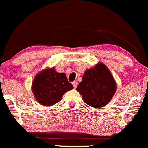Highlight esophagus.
Listing matches in <instances>:
<instances>
[{"label":"esophagus","instance_id":"1","mask_svg":"<svg viewBox=\"0 0 148 148\" xmlns=\"http://www.w3.org/2000/svg\"><path fill=\"white\" fill-rule=\"evenodd\" d=\"M72 85H73V86H74V88H76V86H77V82H76V81H73Z\"/></svg>","mask_w":148,"mask_h":148}]
</instances>
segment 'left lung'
I'll return each mask as SVG.
<instances>
[{
  "instance_id": "left-lung-1",
  "label": "left lung",
  "mask_w": 148,
  "mask_h": 148,
  "mask_svg": "<svg viewBox=\"0 0 148 148\" xmlns=\"http://www.w3.org/2000/svg\"><path fill=\"white\" fill-rule=\"evenodd\" d=\"M117 89L113 75L102 62L87 69L76 88L85 103L92 107H103L111 101Z\"/></svg>"
}]
</instances>
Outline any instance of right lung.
<instances>
[{"instance_id": "1", "label": "right lung", "mask_w": 148, "mask_h": 148, "mask_svg": "<svg viewBox=\"0 0 148 148\" xmlns=\"http://www.w3.org/2000/svg\"><path fill=\"white\" fill-rule=\"evenodd\" d=\"M73 88L66 74L57 72L54 67L39 72L32 84V90L35 99L44 106H52L59 102L64 93Z\"/></svg>"}]
</instances>
